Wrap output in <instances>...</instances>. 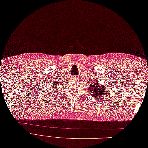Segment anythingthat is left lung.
<instances>
[{
    "instance_id": "left-lung-1",
    "label": "left lung",
    "mask_w": 148,
    "mask_h": 148,
    "mask_svg": "<svg viewBox=\"0 0 148 148\" xmlns=\"http://www.w3.org/2000/svg\"><path fill=\"white\" fill-rule=\"evenodd\" d=\"M108 89L107 86L99 85V82H95V83L90 84V86H88V91L91 93V95L96 99H98V100L102 96L109 93Z\"/></svg>"
}]
</instances>
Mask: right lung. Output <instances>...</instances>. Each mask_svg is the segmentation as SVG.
<instances>
[{"instance_id": "right-lung-1", "label": "right lung", "mask_w": 148, "mask_h": 148, "mask_svg": "<svg viewBox=\"0 0 148 148\" xmlns=\"http://www.w3.org/2000/svg\"><path fill=\"white\" fill-rule=\"evenodd\" d=\"M59 85V83H58V82L57 81H56V80H52V81L51 82V83H50V84H49V85L48 86H49V88H49V90H47L46 91H45V92H47V94H49V95H52V92H53L52 91L51 89H53V88H55V87L56 86H58ZM52 87L53 88H52L51 87ZM55 89H57V88H55ZM55 91H56V90H55Z\"/></svg>"}]
</instances>
